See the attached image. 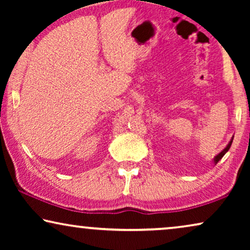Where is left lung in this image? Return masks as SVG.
Segmentation results:
<instances>
[{
	"mask_svg": "<svg viewBox=\"0 0 250 250\" xmlns=\"http://www.w3.org/2000/svg\"><path fill=\"white\" fill-rule=\"evenodd\" d=\"M232 141H233V136H232V139L230 140V142H229V143H228V146H225V148H224L223 150H222V151H221L220 153H218V155H216V156H215V157H214L213 162H214V164H215V165H216V164H217L218 162H220V160L222 159V157H223V156L225 155V153H227V152L229 151V149H230V146H231V145H232Z\"/></svg>",
	"mask_w": 250,
	"mask_h": 250,
	"instance_id": "left-lung-1",
	"label": "left lung"
}]
</instances>
